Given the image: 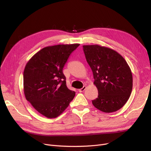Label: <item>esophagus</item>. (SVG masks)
Wrapping results in <instances>:
<instances>
[{
	"instance_id": "1",
	"label": "esophagus",
	"mask_w": 151,
	"mask_h": 151,
	"mask_svg": "<svg viewBox=\"0 0 151 151\" xmlns=\"http://www.w3.org/2000/svg\"><path fill=\"white\" fill-rule=\"evenodd\" d=\"M86 86H84L81 89H79V90H78V91L80 92H83L84 90H86Z\"/></svg>"
}]
</instances>
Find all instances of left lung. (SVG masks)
Listing matches in <instances>:
<instances>
[{"label":"left lung","instance_id":"obj_1","mask_svg":"<svg viewBox=\"0 0 151 151\" xmlns=\"http://www.w3.org/2000/svg\"><path fill=\"white\" fill-rule=\"evenodd\" d=\"M87 62L92 71L98 89L93 105L105 113L120 109L128 101L132 91L131 70L121 54L98 45H84Z\"/></svg>","mask_w":151,"mask_h":151}]
</instances>
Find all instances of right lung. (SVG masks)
I'll use <instances>...</instances> for the list:
<instances>
[{"label": "right lung", "mask_w": 151, "mask_h": 151, "mask_svg": "<svg viewBox=\"0 0 151 151\" xmlns=\"http://www.w3.org/2000/svg\"><path fill=\"white\" fill-rule=\"evenodd\" d=\"M80 44L47 46L33 55L23 73L26 99L38 113L47 118L60 115L75 92L67 87L63 68Z\"/></svg>", "instance_id": "add662e5"}]
</instances>
